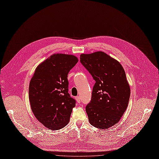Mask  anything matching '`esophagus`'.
Listing matches in <instances>:
<instances>
[{
    "label": "esophagus",
    "mask_w": 159,
    "mask_h": 159,
    "mask_svg": "<svg viewBox=\"0 0 159 159\" xmlns=\"http://www.w3.org/2000/svg\"><path fill=\"white\" fill-rule=\"evenodd\" d=\"M76 101L78 103H80V101H81V99H80V96H77L76 97Z\"/></svg>",
    "instance_id": "obj_1"
}]
</instances>
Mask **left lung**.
<instances>
[{
    "mask_svg": "<svg viewBox=\"0 0 159 159\" xmlns=\"http://www.w3.org/2000/svg\"><path fill=\"white\" fill-rule=\"evenodd\" d=\"M81 63L95 83L86 106L90 124L106 129L116 124L127 107L130 89L121 64L103 52L80 55Z\"/></svg>",
    "mask_w": 159,
    "mask_h": 159,
    "instance_id": "1",
    "label": "left lung"
}]
</instances>
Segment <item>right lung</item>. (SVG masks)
<instances>
[{"instance_id":"obj_1","label":"right lung","mask_w":159,"mask_h":159,"mask_svg":"<svg viewBox=\"0 0 159 159\" xmlns=\"http://www.w3.org/2000/svg\"><path fill=\"white\" fill-rule=\"evenodd\" d=\"M78 62L73 55L54 53L36 67L29 98L32 111L44 127L58 130L69 123L76 101L68 93L67 75Z\"/></svg>"}]
</instances>
